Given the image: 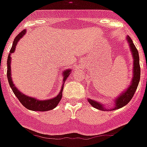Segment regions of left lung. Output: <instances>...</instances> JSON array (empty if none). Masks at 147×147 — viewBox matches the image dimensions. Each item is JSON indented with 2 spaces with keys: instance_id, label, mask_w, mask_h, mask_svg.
Segmentation results:
<instances>
[{
  "instance_id": "left-lung-1",
  "label": "left lung",
  "mask_w": 147,
  "mask_h": 147,
  "mask_svg": "<svg viewBox=\"0 0 147 147\" xmlns=\"http://www.w3.org/2000/svg\"><path fill=\"white\" fill-rule=\"evenodd\" d=\"M127 42L129 44V47L131 51L132 57L134 59V67H133V78L131 82V84L127 90H125L124 92L121 93L118 97H116L115 100V107L112 108L111 110H115L118 109L121 107H125L127 105L130 100H131L133 96L134 95L137 88H138V84H139L140 78V61H139V53L136 48L135 45H134L133 40L129 36H127ZM88 102H90V105L94 108L100 109V110H107V109L104 108L102 103L98 102L97 101L93 100L91 99H88Z\"/></svg>"
}]
</instances>
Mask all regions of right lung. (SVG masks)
I'll list each match as a JSON object with an SVG mask.
<instances>
[{"mask_svg": "<svg viewBox=\"0 0 147 147\" xmlns=\"http://www.w3.org/2000/svg\"><path fill=\"white\" fill-rule=\"evenodd\" d=\"M26 30L22 31L20 34H18L17 36L16 37L15 39H14L13 40V46H12L11 49H10V51H9V55H8L7 73L8 82H9V86H10V88H11L12 90H13V92L14 94L16 95V96L17 97L18 100L20 101V102H21L26 109H28L29 110L39 111V112H45V111L51 110V109H53L55 107H57V105H58V103L59 102V101H60V100H61L62 93H63V86H64V82H65V80L67 79V78L69 77V76L70 73H71V70L66 69L63 71V85H62L61 90H60V92L58 94V95H57V96L53 97V98L49 99V100H37L35 97L33 98V97L28 96H27V95H25L23 93L20 92V90L14 85L13 82V80H12L11 69H10V63H11V60H10V59H11V57H10V55L15 51L16 46L17 45L18 41L22 38L24 34H26Z\"/></svg>", "mask_w": 147, "mask_h": 147, "instance_id": "right-lung-1", "label": "right lung"}]
</instances>
